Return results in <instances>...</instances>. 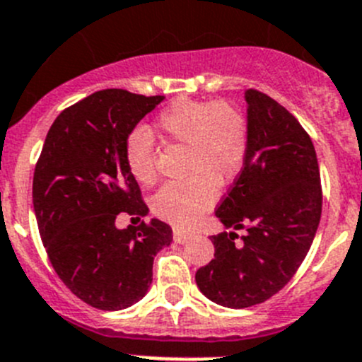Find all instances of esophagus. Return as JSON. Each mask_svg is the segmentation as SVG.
Here are the masks:
<instances>
[{
  "label": "esophagus",
  "instance_id": "esophagus-1",
  "mask_svg": "<svg viewBox=\"0 0 362 362\" xmlns=\"http://www.w3.org/2000/svg\"><path fill=\"white\" fill-rule=\"evenodd\" d=\"M191 238V234H189V232H184V230H178V228H175L173 230V239H175V243H185L187 241V239Z\"/></svg>",
  "mask_w": 362,
  "mask_h": 362
}]
</instances>
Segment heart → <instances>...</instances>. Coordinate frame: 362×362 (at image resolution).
<instances>
[{"mask_svg":"<svg viewBox=\"0 0 362 362\" xmlns=\"http://www.w3.org/2000/svg\"><path fill=\"white\" fill-rule=\"evenodd\" d=\"M155 128L165 143L185 146L184 173L189 177L165 184L151 207L158 218L189 228L216 204L219 185H227L241 171L248 124L228 101L178 98L158 112ZM124 160L137 182L151 185L157 180V146L146 128L128 132Z\"/></svg>","mask_w":362,"mask_h":362,"instance_id":"heart-1","label":"heart"}]
</instances>
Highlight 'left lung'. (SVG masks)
<instances>
[{
	"mask_svg": "<svg viewBox=\"0 0 362 362\" xmlns=\"http://www.w3.org/2000/svg\"><path fill=\"white\" fill-rule=\"evenodd\" d=\"M248 151L216 216L214 259L197 272L212 302L245 309L266 302L293 279L322 218L320 165L305 128L286 107L257 89L246 90Z\"/></svg>",
	"mask_w": 362,
	"mask_h": 362,
	"instance_id": "left-lung-1",
	"label": "left lung"
}]
</instances>
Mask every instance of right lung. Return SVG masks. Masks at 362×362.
Returning <instances> with one entry per match:
<instances>
[{
	"label": "right lung",
	"mask_w": 362,
	"mask_h": 362,
	"mask_svg": "<svg viewBox=\"0 0 362 362\" xmlns=\"http://www.w3.org/2000/svg\"><path fill=\"white\" fill-rule=\"evenodd\" d=\"M162 100L124 89L83 98L57 116L35 164L33 211L49 262L66 288L96 309L139 302L153 280V257L173 241L158 219L116 228L117 216L148 214L124 139Z\"/></svg>",
	"instance_id": "right-lung-1"
}]
</instances>
